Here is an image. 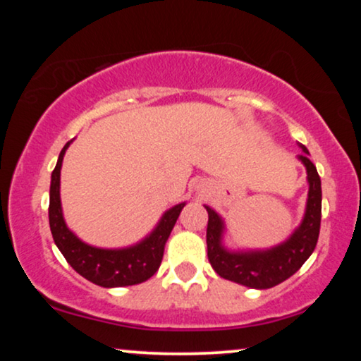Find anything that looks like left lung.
Instances as JSON below:
<instances>
[{
  "label": "left lung",
  "instance_id": "left-lung-1",
  "mask_svg": "<svg viewBox=\"0 0 361 361\" xmlns=\"http://www.w3.org/2000/svg\"><path fill=\"white\" fill-rule=\"evenodd\" d=\"M299 147L302 149V154H299L298 159L307 172V202L299 226L279 245L264 250L226 248L224 243L225 220L219 212L204 205L209 214L207 256L220 278L251 289H269L298 273L300 266L314 253L322 216V187L317 169L309 159V149L304 145H299Z\"/></svg>",
  "mask_w": 361,
  "mask_h": 361
}]
</instances>
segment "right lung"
Instances as JSON below:
<instances>
[{
    "label": "right lung",
    "mask_w": 361,
    "mask_h": 361,
    "mask_svg": "<svg viewBox=\"0 0 361 361\" xmlns=\"http://www.w3.org/2000/svg\"><path fill=\"white\" fill-rule=\"evenodd\" d=\"M72 141L73 140L63 146L59 154L56 169L51 176L49 225H51L54 243L57 245L67 263L93 284L102 286V288H125V286L145 283L159 269L167 238L185 202H180L166 210L151 233L135 245L125 246V248H98V246L85 243L67 226L61 202L62 161Z\"/></svg>",
    "instance_id": "obj_1"
}]
</instances>
